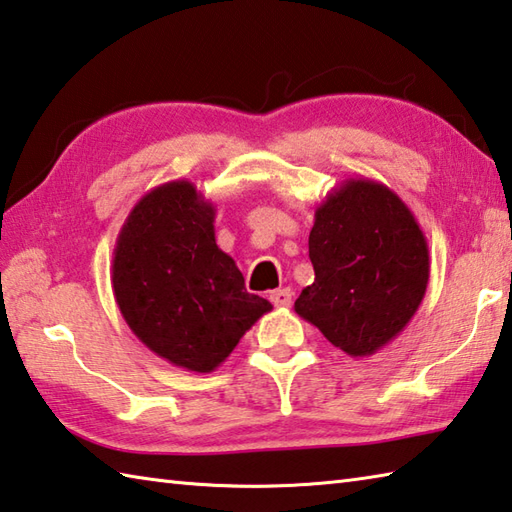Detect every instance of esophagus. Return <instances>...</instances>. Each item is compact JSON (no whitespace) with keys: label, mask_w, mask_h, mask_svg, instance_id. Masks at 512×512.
<instances>
[{"label":"esophagus","mask_w":512,"mask_h":512,"mask_svg":"<svg viewBox=\"0 0 512 512\" xmlns=\"http://www.w3.org/2000/svg\"><path fill=\"white\" fill-rule=\"evenodd\" d=\"M270 302H273L277 308H288L293 304V290L290 288H277L270 293Z\"/></svg>","instance_id":"esophagus-1"}]
</instances>
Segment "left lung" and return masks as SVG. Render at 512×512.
Listing matches in <instances>:
<instances>
[{"mask_svg":"<svg viewBox=\"0 0 512 512\" xmlns=\"http://www.w3.org/2000/svg\"><path fill=\"white\" fill-rule=\"evenodd\" d=\"M315 282L295 313L350 357L375 355L402 333L426 295L424 230L395 190L348 177L315 208L308 235Z\"/></svg>","mask_w":512,"mask_h":512,"instance_id":"8db88e82","label":"left lung"}]
</instances>
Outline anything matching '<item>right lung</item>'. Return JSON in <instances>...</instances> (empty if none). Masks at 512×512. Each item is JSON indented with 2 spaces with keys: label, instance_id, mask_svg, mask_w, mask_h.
Here are the masks:
<instances>
[{
  "label": "right lung",
  "instance_id": "right-lung-1",
  "mask_svg": "<svg viewBox=\"0 0 512 512\" xmlns=\"http://www.w3.org/2000/svg\"><path fill=\"white\" fill-rule=\"evenodd\" d=\"M113 295L128 328L168 364L213 373L273 304L246 293L215 242V206L188 179L139 199L119 230Z\"/></svg>",
  "mask_w": 512,
  "mask_h": 512
}]
</instances>
